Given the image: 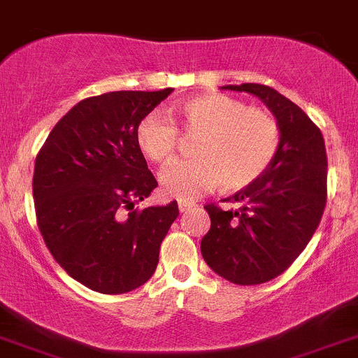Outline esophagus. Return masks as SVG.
Segmentation results:
<instances>
[{"instance_id": "esophagus-1", "label": "esophagus", "mask_w": 358, "mask_h": 358, "mask_svg": "<svg viewBox=\"0 0 358 358\" xmlns=\"http://www.w3.org/2000/svg\"><path fill=\"white\" fill-rule=\"evenodd\" d=\"M194 202H187V201H180L178 202V209H180V213H187L189 211V209H192L194 208Z\"/></svg>"}]
</instances>
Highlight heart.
<instances>
[{"label":"heart","instance_id":"1","mask_svg":"<svg viewBox=\"0 0 358 358\" xmlns=\"http://www.w3.org/2000/svg\"><path fill=\"white\" fill-rule=\"evenodd\" d=\"M169 117L187 135H197L190 161H180L159 175L166 196L196 199L218 185L239 190L268 169L280 142L279 124L268 112L248 107L234 96H196L175 103ZM178 131L168 119L149 114L136 128V147L147 161L166 164L175 156Z\"/></svg>","mask_w":358,"mask_h":358}]
</instances>
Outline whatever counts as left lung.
<instances>
[{
  "label": "left lung",
  "mask_w": 358,
  "mask_h": 358,
  "mask_svg": "<svg viewBox=\"0 0 358 358\" xmlns=\"http://www.w3.org/2000/svg\"><path fill=\"white\" fill-rule=\"evenodd\" d=\"M258 96L277 119V156L256 182L229 201L239 209L204 206L211 229L201 252L213 272L241 286L268 282L306 248L319 227L327 197L324 136L289 99L265 85L222 86Z\"/></svg>",
  "instance_id": "left-lung-1"
}]
</instances>
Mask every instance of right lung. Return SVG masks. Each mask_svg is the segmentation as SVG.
Returning <instances> with one entry per match:
<instances>
[{
  "mask_svg": "<svg viewBox=\"0 0 358 358\" xmlns=\"http://www.w3.org/2000/svg\"><path fill=\"white\" fill-rule=\"evenodd\" d=\"M173 88L110 92L81 100L36 157L32 196L39 232L78 282L122 294L156 272L176 201L135 209L157 187L136 147V128Z\"/></svg>",
  "mask_w": 358,
  "mask_h": 358,
  "instance_id": "add662e5",
  "label": "right lung"
}]
</instances>
